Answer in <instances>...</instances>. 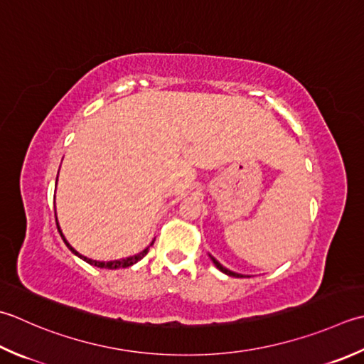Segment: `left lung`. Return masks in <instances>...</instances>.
<instances>
[{
	"instance_id": "1",
	"label": "left lung",
	"mask_w": 364,
	"mask_h": 364,
	"mask_svg": "<svg viewBox=\"0 0 364 364\" xmlns=\"http://www.w3.org/2000/svg\"><path fill=\"white\" fill-rule=\"evenodd\" d=\"M211 260H213V263H215V265H216V268L218 269H220V272H223V273H225V274H229V276H233V277H243V276H241V274H238V273H233V272H230V269H227V268H224L223 265H220V263L215 259V257H211Z\"/></svg>"
}]
</instances>
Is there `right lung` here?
Instances as JSON below:
<instances>
[{"instance_id": "add662e5", "label": "right lung", "mask_w": 364, "mask_h": 364, "mask_svg": "<svg viewBox=\"0 0 364 364\" xmlns=\"http://www.w3.org/2000/svg\"><path fill=\"white\" fill-rule=\"evenodd\" d=\"M56 227H58V232H60V235H61V238H63V241L64 243H66V246L70 249V251H73L75 255H78V257L80 259H83L85 262H88V263H91V265H95V267H99V268H109V269H117V268H127V267H131V265H134V263H137L139 260H141L145 257V255L148 254V249L149 247H146L145 251H141L140 254H137V255H132V257H127V259H121V260H112V262H97V260H91V259H87V257H83V255H80L78 254L75 249L70 246L68 241H66V238L63 237V233H61V229H60V225H58V223H56ZM154 243V241H153ZM151 243V245H153ZM149 245V246H151Z\"/></svg>"}]
</instances>
